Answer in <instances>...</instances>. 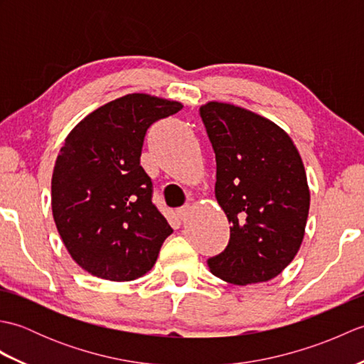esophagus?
I'll use <instances>...</instances> for the list:
<instances>
[{
	"label": "esophagus",
	"instance_id": "esophagus-1",
	"mask_svg": "<svg viewBox=\"0 0 364 364\" xmlns=\"http://www.w3.org/2000/svg\"><path fill=\"white\" fill-rule=\"evenodd\" d=\"M189 214H191V206H183L181 210H178V218H180L183 222L188 220Z\"/></svg>",
	"mask_w": 364,
	"mask_h": 364
}]
</instances>
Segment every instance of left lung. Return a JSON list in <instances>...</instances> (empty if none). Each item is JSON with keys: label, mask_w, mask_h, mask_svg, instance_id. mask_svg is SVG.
Returning <instances> with one entry per match:
<instances>
[{"label": "left lung", "mask_w": 364, "mask_h": 364, "mask_svg": "<svg viewBox=\"0 0 364 364\" xmlns=\"http://www.w3.org/2000/svg\"><path fill=\"white\" fill-rule=\"evenodd\" d=\"M215 153L219 206L230 241L210 270L231 284L269 282L296 257L310 211L304 161L284 129L244 107L208 102L200 107Z\"/></svg>", "instance_id": "obj_1"}]
</instances>
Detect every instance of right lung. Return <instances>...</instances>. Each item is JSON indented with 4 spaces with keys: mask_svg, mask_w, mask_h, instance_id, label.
<instances>
[{
    "mask_svg": "<svg viewBox=\"0 0 364 364\" xmlns=\"http://www.w3.org/2000/svg\"><path fill=\"white\" fill-rule=\"evenodd\" d=\"M183 107L128 94L87 114L65 137L51 178V210L73 261L90 275L131 282L145 275L173 233L151 203L141 166L146 129Z\"/></svg>",
    "mask_w": 364,
    "mask_h": 364,
    "instance_id": "add662e5",
    "label": "right lung"
}]
</instances>
